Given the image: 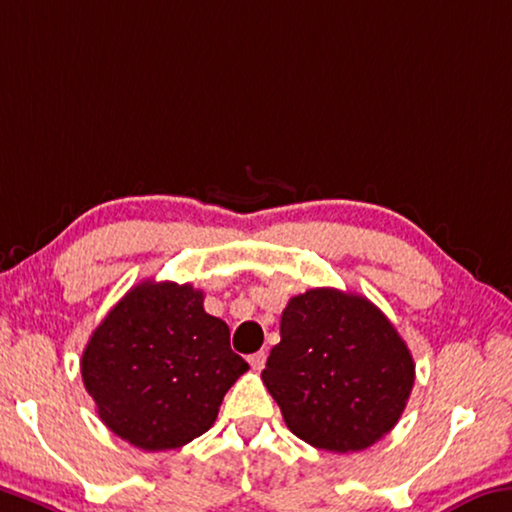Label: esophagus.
<instances>
[{
  "mask_svg": "<svg viewBox=\"0 0 512 512\" xmlns=\"http://www.w3.org/2000/svg\"><path fill=\"white\" fill-rule=\"evenodd\" d=\"M248 362H250V367H253L255 371H262L264 364H266V353L264 351H257V353L250 355Z\"/></svg>",
  "mask_w": 512,
  "mask_h": 512,
  "instance_id": "obj_1",
  "label": "esophagus"
}]
</instances>
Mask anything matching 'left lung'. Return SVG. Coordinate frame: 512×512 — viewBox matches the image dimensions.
I'll list each match as a JSON object with an SVG mask.
<instances>
[{
	"mask_svg": "<svg viewBox=\"0 0 512 512\" xmlns=\"http://www.w3.org/2000/svg\"><path fill=\"white\" fill-rule=\"evenodd\" d=\"M262 380L291 433L348 453L396 426L415 385V360L369 298L319 287L287 303Z\"/></svg>",
	"mask_w": 512,
	"mask_h": 512,
	"instance_id": "8db88e82",
	"label": "left lung"
}]
</instances>
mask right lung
<instances>
[{
	"label": "right lung",
	"instance_id": "add662e5",
	"mask_svg": "<svg viewBox=\"0 0 512 512\" xmlns=\"http://www.w3.org/2000/svg\"><path fill=\"white\" fill-rule=\"evenodd\" d=\"M202 300L189 282L145 280L88 339L81 378L120 440L143 451L180 449L214 426L225 392L248 371L227 323Z\"/></svg>",
	"mask_w": 512,
	"mask_h": 512
}]
</instances>
